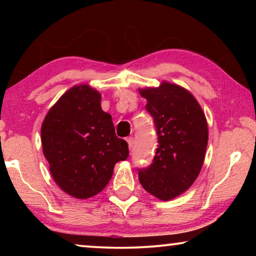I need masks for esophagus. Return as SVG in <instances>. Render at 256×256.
<instances>
[{
	"mask_svg": "<svg viewBox=\"0 0 256 256\" xmlns=\"http://www.w3.org/2000/svg\"><path fill=\"white\" fill-rule=\"evenodd\" d=\"M127 143H128V146H129V149L132 150V146H134V138H132V136H129V138H127Z\"/></svg>",
	"mask_w": 256,
	"mask_h": 256,
	"instance_id": "obj_1",
	"label": "esophagus"
}]
</instances>
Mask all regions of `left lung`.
<instances>
[{"label": "left lung", "instance_id": "1", "mask_svg": "<svg viewBox=\"0 0 256 256\" xmlns=\"http://www.w3.org/2000/svg\"><path fill=\"white\" fill-rule=\"evenodd\" d=\"M146 110L154 118L158 146L152 163L138 169L143 188L160 200H170L194 183L208 141V121L200 104L188 90L163 82L140 88Z\"/></svg>", "mask_w": 256, "mask_h": 256}]
</instances>
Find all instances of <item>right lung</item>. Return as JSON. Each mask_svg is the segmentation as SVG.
Segmentation results:
<instances>
[{
  "label": "right lung",
  "mask_w": 256,
  "mask_h": 256,
  "mask_svg": "<svg viewBox=\"0 0 256 256\" xmlns=\"http://www.w3.org/2000/svg\"><path fill=\"white\" fill-rule=\"evenodd\" d=\"M43 154L62 191L86 199L104 190L114 166L129 156L115 134L110 114L101 110V94L76 85L62 94L42 124Z\"/></svg>",
  "instance_id": "obj_1"
}]
</instances>
